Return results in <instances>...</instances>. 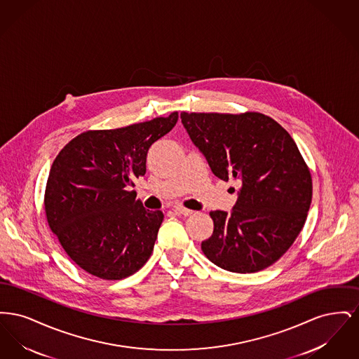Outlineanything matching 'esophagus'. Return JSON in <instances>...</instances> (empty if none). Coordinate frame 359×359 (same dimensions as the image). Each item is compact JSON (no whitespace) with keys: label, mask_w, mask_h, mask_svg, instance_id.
Listing matches in <instances>:
<instances>
[{"label":"esophagus","mask_w":359,"mask_h":359,"mask_svg":"<svg viewBox=\"0 0 359 359\" xmlns=\"http://www.w3.org/2000/svg\"><path fill=\"white\" fill-rule=\"evenodd\" d=\"M173 210H175L177 214L184 215V217H188V215H191V214L194 212L192 210H188V208L183 207V205H175V207H173Z\"/></svg>","instance_id":"1"}]
</instances>
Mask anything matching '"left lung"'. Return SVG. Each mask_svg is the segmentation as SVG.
<instances>
[{"mask_svg":"<svg viewBox=\"0 0 359 359\" xmlns=\"http://www.w3.org/2000/svg\"><path fill=\"white\" fill-rule=\"evenodd\" d=\"M182 122L212 173L241 184L230 214L217 210L205 256L236 273L271 266L300 234L312 201V177L290 133L273 118L246 111L186 113Z\"/></svg>","mask_w":359,"mask_h":359,"instance_id":"8db88e82","label":"left lung"}]
</instances>
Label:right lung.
Returning a JSON list of instances; mask_svg holds the SVG:
<instances>
[{
    "label": "right lung",
    "instance_id": "add662e5",
    "mask_svg": "<svg viewBox=\"0 0 359 359\" xmlns=\"http://www.w3.org/2000/svg\"><path fill=\"white\" fill-rule=\"evenodd\" d=\"M177 118L173 111L118 129L87 130L53 160L46 217L67 256L87 273L122 280L149 259L164 215L145 210L130 187L147 172L151 145Z\"/></svg>",
    "mask_w": 359,
    "mask_h": 359
}]
</instances>
